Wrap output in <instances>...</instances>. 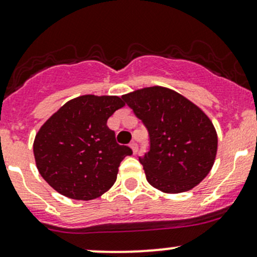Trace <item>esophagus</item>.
Listing matches in <instances>:
<instances>
[{
    "instance_id": "esophagus-1",
    "label": "esophagus",
    "mask_w": 257,
    "mask_h": 257,
    "mask_svg": "<svg viewBox=\"0 0 257 257\" xmlns=\"http://www.w3.org/2000/svg\"><path fill=\"white\" fill-rule=\"evenodd\" d=\"M129 147L132 148V150H133L134 154H137V153H138V144H137L136 142H132V143L129 144Z\"/></svg>"
}]
</instances>
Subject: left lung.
<instances>
[{
	"mask_svg": "<svg viewBox=\"0 0 257 257\" xmlns=\"http://www.w3.org/2000/svg\"><path fill=\"white\" fill-rule=\"evenodd\" d=\"M121 99L149 133V152L139 162L150 185L163 193H184L209 174L216 157L217 134L198 105L159 85L134 90Z\"/></svg>",
	"mask_w": 257,
	"mask_h": 257,
	"instance_id": "1",
	"label": "left lung"
}]
</instances>
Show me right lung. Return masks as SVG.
<instances>
[{"mask_svg": "<svg viewBox=\"0 0 257 257\" xmlns=\"http://www.w3.org/2000/svg\"><path fill=\"white\" fill-rule=\"evenodd\" d=\"M124 107L116 95H80L41 126L33 143L42 178L62 195L92 200L109 190L120 162L133 152L119 145L107 120Z\"/></svg>", "mask_w": 257, "mask_h": 257, "instance_id": "right-lung-1", "label": "right lung"}]
</instances>
